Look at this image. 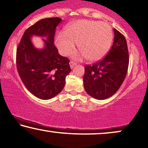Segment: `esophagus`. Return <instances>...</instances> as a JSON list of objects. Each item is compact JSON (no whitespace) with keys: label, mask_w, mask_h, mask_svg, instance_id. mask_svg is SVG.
<instances>
[{"label":"esophagus","mask_w":148,"mask_h":148,"mask_svg":"<svg viewBox=\"0 0 148 148\" xmlns=\"http://www.w3.org/2000/svg\"><path fill=\"white\" fill-rule=\"evenodd\" d=\"M76 65V63H74V61H70V68H72V69L73 68H74V67Z\"/></svg>","instance_id":"esophagus-1"}]
</instances>
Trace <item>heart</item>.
Returning <instances> with one entry per match:
<instances>
[{
    "mask_svg": "<svg viewBox=\"0 0 148 148\" xmlns=\"http://www.w3.org/2000/svg\"><path fill=\"white\" fill-rule=\"evenodd\" d=\"M63 34H58L55 43L59 52L68 55L75 48L74 42L87 60L96 61L103 58L111 47L113 33L104 22L78 20L68 26Z\"/></svg>",
    "mask_w": 148,
    "mask_h": 148,
    "instance_id": "1",
    "label": "heart"
}]
</instances>
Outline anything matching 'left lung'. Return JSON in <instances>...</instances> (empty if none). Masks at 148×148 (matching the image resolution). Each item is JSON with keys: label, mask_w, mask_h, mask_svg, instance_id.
<instances>
[{"label": "left lung", "mask_w": 148, "mask_h": 148, "mask_svg": "<svg viewBox=\"0 0 148 148\" xmlns=\"http://www.w3.org/2000/svg\"><path fill=\"white\" fill-rule=\"evenodd\" d=\"M113 32V46L106 57L85 67V90L97 100H104L115 94L124 82L128 71L129 57L126 38L115 29Z\"/></svg>", "instance_id": "1"}]
</instances>
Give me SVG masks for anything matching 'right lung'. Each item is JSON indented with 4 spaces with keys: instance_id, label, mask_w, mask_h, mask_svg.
<instances>
[{
    "instance_id": "right-lung-1",
    "label": "right lung",
    "mask_w": 148,
    "mask_h": 148,
    "mask_svg": "<svg viewBox=\"0 0 148 148\" xmlns=\"http://www.w3.org/2000/svg\"><path fill=\"white\" fill-rule=\"evenodd\" d=\"M59 18L39 20L24 32L16 52V66L24 85L30 92L42 100L57 96L65 86V77L70 72V60L62 57L54 45L56 28ZM33 35L46 36L45 47L37 49L33 46Z\"/></svg>"
}]
</instances>
